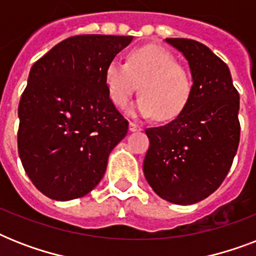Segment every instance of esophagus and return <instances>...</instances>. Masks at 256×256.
Wrapping results in <instances>:
<instances>
[{
	"instance_id": "34e87169",
	"label": "esophagus",
	"mask_w": 256,
	"mask_h": 256,
	"mask_svg": "<svg viewBox=\"0 0 256 256\" xmlns=\"http://www.w3.org/2000/svg\"><path fill=\"white\" fill-rule=\"evenodd\" d=\"M128 130H130L132 132H140V130H142V128H140V126H138L136 124H134V122H130V124H128Z\"/></svg>"
}]
</instances>
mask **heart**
Here are the masks:
<instances>
[{
  "instance_id": "heart-1",
  "label": "heart",
  "mask_w": 256,
  "mask_h": 256,
  "mask_svg": "<svg viewBox=\"0 0 256 256\" xmlns=\"http://www.w3.org/2000/svg\"><path fill=\"white\" fill-rule=\"evenodd\" d=\"M140 98L130 108L132 116L171 120L186 108L192 92L188 72L170 53L156 46L132 50L126 62L112 60L104 70V85L110 100L124 108L138 85Z\"/></svg>"
}]
</instances>
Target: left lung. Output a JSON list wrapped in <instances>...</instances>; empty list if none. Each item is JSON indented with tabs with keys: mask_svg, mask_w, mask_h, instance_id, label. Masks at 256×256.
<instances>
[{
	"mask_svg": "<svg viewBox=\"0 0 256 256\" xmlns=\"http://www.w3.org/2000/svg\"><path fill=\"white\" fill-rule=\"evenodd\" d=\"M164 41L188 62L192 92L175 120L144 130L150 148L144 172L162 199L192 204L212 194L232 164L240 136L239 94L228 66L206 45L187 38Z\"/></svg>",
	"mask_w": 256,
	"mask_h": 256,
	"instance_id": "8db88e82",
	"label": "left lung"
}]
</instances>
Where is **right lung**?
Masks as SVG:
<instances>
[{
  "label": "right lung",
  "mask_w": 256,
  "mask_h": 256,
  "mask_svg": "<svg viewBox=\"0 0 256 256\" xmlns=\"http://www.w3.org/2000/svg\"><path fill=\"white\" fill-rule=\"evenodd\" d=\"M132 36H76L30 69L18 106V154L33 184L56 200L81 198L104 176L128 134L108 94L104 70Z\"/></svg>",
  "instance_id": "add662e5"
}]
</instances>
